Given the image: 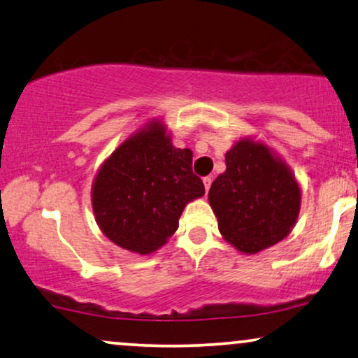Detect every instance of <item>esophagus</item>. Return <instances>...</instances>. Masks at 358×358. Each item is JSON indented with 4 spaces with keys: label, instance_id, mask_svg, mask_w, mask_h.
I'll list each match as a JSON object with an SVG mask.
<instances>
[{
    "label": "esophagus",
    "instance_id": "34e87169",
    "mask_svg": "<svg viewBox=\"0 0 358 358\" xmlns=\"http://www.w3.org/2000/svg\"><path fill=\"white\" fill-rule=\"evenodd\" d=\"M211 182H213L211 176H205V178H203V183H205V189H206V193H208V189H210V187H211Z\"/></svg>",
    "mask_w": 358,
    "mask_h": 358
}]
</instances>
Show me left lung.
I'll return each instance as SVG.
<instances>
[{
  "instance_id": "obj_1",
  "label": "left lung",
  "mask_w": 358,
  "mask_h": 358,
  "mask_svg": "<svg viewBox=\"0 0 358 358\" xmlns=\"http://www.w3.org/2000/svg\"><path fill=\"white\" fill-rule=\"evenodd\" d=\"M224 162L226 171L213 182L208 200L226 241L255 255L286 238L301 206L291 170L251 140H239Z\"/></svg>"
}]
</instances>
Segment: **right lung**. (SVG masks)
Listing matches in <instances>:
<instances>
[{
    "label": "right lung",
    "instance_id": "obj_1",
    "mask_svg": "<svg viewBox=\"0 0 358 358\" xmlns=\"http://www.w3.org/2000/svg\"><path fill=\"white\" fill-rule=\"evenodd\" d=\"M192 164V150L171 145L158 122L122 143L94 182L92 208L102 233L138 255L164 246L185 205L205 194Z\"/></svg>",
    "mask_w": 358,
    "mask_h": 358
}]
</instances>
